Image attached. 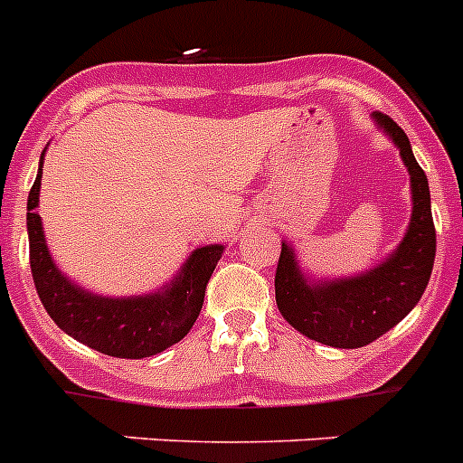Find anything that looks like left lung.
<instances>
[{
	"mask_svg": "<svg viewBox=\"0 0 463 463\" xmlns=\"http://www.w3.org/2000/svg\"><path fill=\"white\" fill-rule=\"evenodd\" d=\"M375 127L399 148L411 175V222L392 255L369 271L315 280L306 276L292 245L282 241L276 271V304L282 317L306 338L341 350L364 347L399 325L422 298L436 257L431 194L406 132L390 116H373Z\"/></svg>",
	"mask_w": 463,
	"mask_h": 463,
	"instance_id": "obj_1",
	"label": "left lung"
}]
</instances>
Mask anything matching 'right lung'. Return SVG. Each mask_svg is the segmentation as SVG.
I'll use <instances>...</instances> for the list:
<instances>
[{
    "label": "right lung",
    "mask_w": 463,
    "mask_h": 463,
    "mask_svg": "<svg viewBox=\"0 0 463 463\" xmlns=\"http://www.w3.org/2000/svg\"><path fill=\"white\" fill-rule=\"evenodd\" d=\"M27 199V236H30V267L36 292L64 334L97 353L122 359H143L165 353L166 347L190 334L203 306V294L211 273L218 267L224 245H202L190 252L178 273L166 285L138 297H104L88 292L64 276L52 261L39 215L41 174Z\"/></svg>",
    "instance_id": "right-lung-1"
}]
</instances>
